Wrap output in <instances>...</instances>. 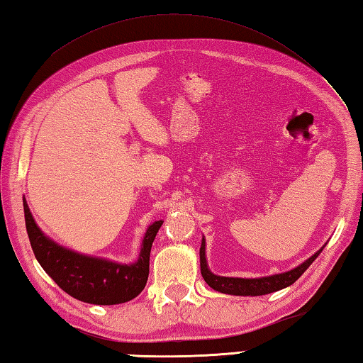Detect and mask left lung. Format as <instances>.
<instances>
[{"mask_svg": "<svg viewBox=\"0 0 363 363\" xmlns=\"http://www.w3.org/2000/svg\"><path fill=\"white\" fill-rule=\"evenodd\" d=\"M323 248H325V246H323ZM323 248L315 252L312 257L304 260L303 264L298 265L296 268L290 269V272L265 276V277H254V279H245V277L217 276L211 272L209 267H207L206 242L203 237L201 248H199V264H201V274L204 277V281L213 290H217L220 293H228V295H237V296H260V295H268V293H273L277 290H282L285 287H289V285H291L293 282H296L298 277L303 274L306 269L311 267L312 262L320 256Z\"/></svg>", "mask_w": 363, "mask_h": 363, "instance_id": "obj_1", "label": "left lung"}]
</instances>
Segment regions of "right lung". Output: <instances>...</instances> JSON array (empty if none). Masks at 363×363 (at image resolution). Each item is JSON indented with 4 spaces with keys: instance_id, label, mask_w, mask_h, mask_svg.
<instances>
[{
    "instance_id": "1",
    "label": "right lung",
    "mask_w": 363,
    "mask_h": 363,
    "mask_svg": "<svg viewBox=\"0 0 363 363\" xmlns=\"http://www.w3.org/2000/svg\"><path fill=\"white\" fill-rule=\"evenodd\" d=\"M26 230L34 256L51 279L68 295L89 304L112 306L134 299L145 289L150 274V252L162 220L146 229L137 262L130 265L90 257L52 242L35 225L23 199Z\"/></svg>"
}]
</instances>
